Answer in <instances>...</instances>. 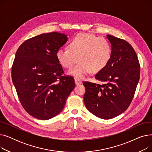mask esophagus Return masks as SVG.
<instances>
[{
  "mask_svg": "<svg viewBox=\"0 0 152 152\" xmlns=\"http://www.w3.org/2000/svg\"><path fill=\"white\" fill-rule=\"evenodd\" d=\"M75 82L76 85H79V84H82V81L81 80H79V79H75Z\"/></svg>",
  "mask_w": 152,
  "mask_h": 152,
  "instance_id": "34e87169",
  "label": "esophagus"
}]
</instances>
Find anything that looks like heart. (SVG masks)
<instances>
[{
    "label": "heart",
    "mask_w": 152,
    "mask_h": 152,
    "mask_svg": "<svg viewBox=\"0 0 152 152\" xmlns=\"http://www.w3.org/2000/svg\"><path fill=\"white\" fill-rule=\"evenodd\" d=\"M69 49L60 48L56 57L60 65L71 68L68 74L76 79H83L92 71L97 73L105 68L111 57V46L107 39L92 34L79 33L69 42Z\"/></svg>",
    "instance_id": "b5f03b06"
}]
</instances>
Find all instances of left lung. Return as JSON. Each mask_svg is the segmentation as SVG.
<instances>
[{"label": "left lung", "mask_w": 152, "mask_h": 152, "mask_svg": "<svg viewBox=\"0 0 152 152\" xmlns=\"http://www.w3.org/2000/svg\"><path fill=\"white\" fill-rule=\"evenodd\" d=\"M111 57L95 77L103 83H83L84 104L91 113L109 119L123 113L134 97L140 77V65L133 47L123 39L107 35Z\"/></svg>", "instance_id": "8db88e82"}]
</instances>
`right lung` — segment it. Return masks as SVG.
Wrapping results in <instances>:
<instances>
[{
    "mask_svg": "<svg viewBox=\"0 0 152 152\" xmlns=\"http://www.w3.org/2000/svg\"><path fill=\"white\" fill-rule=\"evenodd\" d=\"M67 35L52 32L30 38L18 49L12 68V82L23 107L32 116L47 120L58 115L75 87L63 76L56 57Z\"/></svg>",
    "mask_w": 152,
    "mask_h": 152,
    "instance_id": "add662e5",
    "label": "right lung"
}]
</instances>
